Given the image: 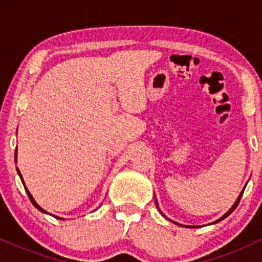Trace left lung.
Here are the masks:
<instances>
[{"instance_id":"1","label":"left lung","mask_w":262,"mask_h":262,"mask_svg":"<svg viewBox=\"0 0 262 262\" xmlns=\"http://www.w3.org/2000/svg\"><path fill=\"white\" fill-rule=\"evenodd\" d=\"M243 193H244V191H242V193H240V194H239V197H237V200L235 201V203H234V206H233V207H231V208H230L229 210H228V212H227V213H225V214L223 215V217H221V218H219V219H218V221H215V222H214V223H218V222L223 221V219H224L225 217H228V215H229V214H230V213H231V212H233V210L236 208V207H237V204H239V202H240V198H242V196H243ZM156 206H158V203H156ZM161 214H162V213H161ZM173 223H175V224H179V223H176V222H173ZM181 227H185V225H182V224H181Z\"/></svg>"}]
</instances>
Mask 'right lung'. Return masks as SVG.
Here are the masks:
<instances>
[{
	"mask_svg": "<svg viewBox=\"0 0 262 262\" xmlns=\"http://www.w3.org/2000/svg\"><path fill=\"white\" fill-rule=\"evenodd\" d=\"M14 158H16V161H17V150H16V154H14ZM17 171H18V175H19V177H20V180H22V183H23V185H25V181H23V177H22V175H20L19 170H18V169H17ZM25 189H26L27 194H28L29 200H31V202L33 203V206H34V207H35V208H37V209H39V210H40V212H43V213H47V214H49V213H48V212H47V210H44L43 208H41V207H40V206H39V204H38L37 202H35V201H34V198H33V196H32V194H31V192H29V191H28V188H27V187H26V185H25ZM52 215H53V214H52ZM53 217H54V218H56V219H62V218H60V217H56V215H53Z\"/></svg>",
	"mask_w": 262,
	"mask_h": 262,
	"instance_id": "right-lung-1",
	"label": "right lung"
}]
</instances>
